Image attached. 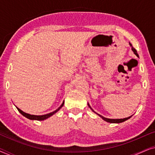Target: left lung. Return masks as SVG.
Instances as JSON below:
<instances>
[{
    "instance_id": "1",
    "label": "left lung",
    "mask_w": 155,
    "mask_h": 155,
    "mask_svg": "<svg viewBox=\"0 0 155 155\" xmlns=\"http://www.w3.org/2000/svg\"><path fill=\"white\" fill-rule=\"evenodd\" d=\"M130 46H132L131 45V44H130ZM132 50H133V51L134 52V54L136 55V56H137V57H139L138 56V54H137V51L135 50V48H132ZM88 106H89V107L90 108H91L90 107V106L89 105V104H88ZM91 109L93 111V109H92V108H91ZM94 112H95V111H94ZM95 113H96V112H95ZM98 115L100 116V117L102 118L103 120H104L105 121H107V122H109V123H112V124H118V123H122V122H124V121H125V120H128V119H129V118H130L131 116H129V117H128V118H122V119H110V118H105V117H104V116H101V115H99V114H98Z\"/></svg>"
}]
</instances>
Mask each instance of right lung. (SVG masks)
<instances>
[{
	"label": "right lung",
	"mask_w": 155,
	"mask_h": 155,
	"mask_svg": "<svg viewBox=\"0 0 155 155\" xmlns=\"http://www.w3.org/2000/svg\"><path fill=\"white\" fill-rule=\"evenodd\" d=\"M63 104H64V101H63L62 104L60 106V107H58V109H57L56 111L51 112V113H49V114H45V115H42V116H36V115H31V114H27V113H25V112H23L22 110H20L19 108L17 107V109L19 111V112L25 116V117H26L27 118H29V119H31V120H45L46 118H48V117H50V116H51L52 115H54V114H56L57 111H58L59 110L61 107H63Z\"/></svg>",
	"instance_id": "right-lung-1"
}]
</instances>
